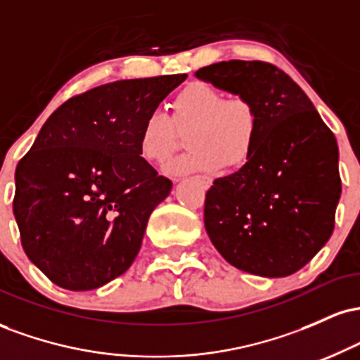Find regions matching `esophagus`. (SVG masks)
<instances>
[{"mask_svg": "<svg viewBox=\"0 0 360 360\" xmlns=\"http://www.w3.org/2000/svg\"><path fill=\"white\" fill-rule=\"evenodd\" d=\"M198 179H200L201 183L206 186V188H208V186L212 184V179H210V177H206V176H200V177H198Z\"/></svg>", "mask_w": 360, "mask_h": 360, "instance_id": "34e87169", "label": "esophagus"}]
</instances>
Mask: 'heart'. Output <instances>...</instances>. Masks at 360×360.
Instances as JSON below:
<instances>
[{
  "mask_svg": "<svg viewBox=\"0 0 360 360\" xmlns=\"http://www.w3.org/2000/svg\"><path fill=\"white\" fill-rule=\"evenodd\" d=\"M172 119L188 134V154L171 160L167 176L212 172L226 166H240L250 155L257 135V110L245 96H223V91L194 81L186 84L172 101ZM174 122V123H175ZM162 111L143 118L139 131V152L148 162L162 164L176 147V127Z\"/></svg>",
  "mask_w": 360,
  "mask_h": 360,
  "instance_id": "obj_1",
  "label": "heart"
}]
</instances>
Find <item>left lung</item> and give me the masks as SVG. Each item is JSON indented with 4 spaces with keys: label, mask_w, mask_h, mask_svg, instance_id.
I'll return each mask as SVG.
<instances>
[{
    "label": "left lung",
    "mask_w": 360,
    "mask_h": 360,
    "mask_svg": "<svg viewBox=\"0 0 360 360\" xmlns=\"http://www.w3.org/2000/svg\"><path fill=\"white\" fill-rule=\"evenodd\" d=\"M245 96L257 110L247 162L206 193L205 229L237 269L284 278L328 242L342 183L335 135L286 72L260 60H229L194 72Z\"/></svg>",
    "instance_id": "8db88e82"
}]
</instances>
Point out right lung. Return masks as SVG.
<instances>
[{
  "instance_id": "obj_1",
  "label": "right lung",
  "mask_w": 360,
  "mask_h": 360,
  "mask_svg": "<svg viewBox=\"0 0 360 360\" xmlns=\"http://www.w3.org/2000/svg\"><path fill=\"white\" fill-rule=\"evenodd\" d=\"M186 74L115 81L60 105L15 171L27 257L71 291L105 286L137 257L172 183L139 152L143 118Z\"/></svg>"
}]
</instances>
